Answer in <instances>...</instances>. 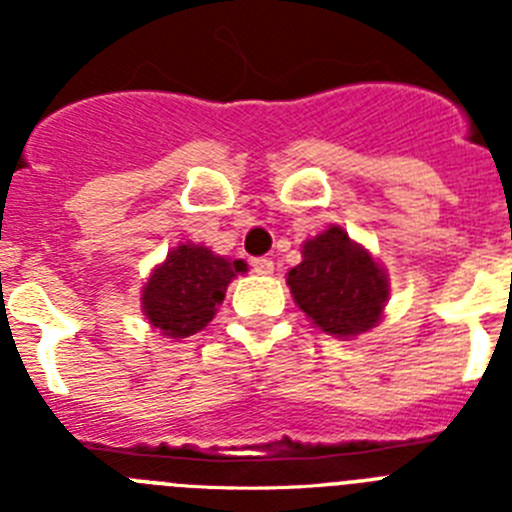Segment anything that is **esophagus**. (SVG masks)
<instances>
[{"instance_id": "obj_1", "label": "esophagus", "mask_w": 512, "mask_h": 512, "mask_svg": "<svg viewBox=\"0 0 512 512\" xmlns=\"http://www.w3.org/2000/svg\"><path fill=\"white\" fill-rule=\"evenodd\" d=\"M251 266L256 274H264V277L266 274H274V261L271 259H253Z\"/></svg>"}]
</instances>
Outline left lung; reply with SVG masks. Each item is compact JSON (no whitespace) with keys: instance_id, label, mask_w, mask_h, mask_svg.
I'll list each match as a JSON object with an SVG mask.
<instances>
[{"instance_id":"left-lung-1","label":"left lung","mask_w":512,"mask_h":512,"mask_svg":"<svg viewBox=\"0 0 512 512\" xmlns=\"http://www.w3.org/2000/svg\"><path fill=\"white\" fill-rule=\"evenodd\" d=\"M287 284L307 318L338 338L374 328L390 297L382 266L338 225L305 241L302 261L289 269Z\"/></svg>"}]
</instances>
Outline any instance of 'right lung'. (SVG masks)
I'll return each instance as SVG.
<instances>
[{
	"label": "right lung",
	"mask_w": 512,
	"mask_h": 512,
	"mask_svg": "<svg viewBox=\"0 0 512 512\" xmlns=\"http://www.w3.org/2000/svg\"><path fill=\"white\" fill-rule=\"evenodd\" d=\"M238 271H246L243 261H228L197 243L176 246L143 287L148 323L169 338L194 336L215 318Z\"/></svg>",
	"instance_id": "add662e5"
}]
</instances>
